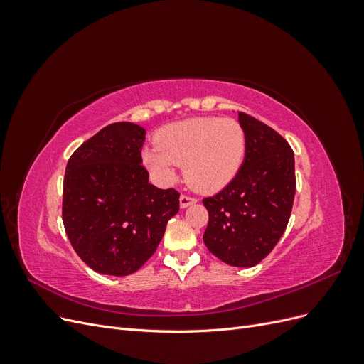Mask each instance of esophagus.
I'll list each match as a JSON object with an SVG mask.
<instances>
[{
	"mask_svg": "<svg viewBox=\"0 0 364 364\" xmlns=\"http://www.w3.org/2000/svg\"><path fill=\"white\" fill-rule=\"evenodd\" d=\"M197 202L196 197H191V196H186V194H182L181 199H179V203H181V208H186L190 205H194Z\"/></svg>",
	"mask_w": 364,
	"mask_h": 364,
	"instance_id": "esophagus-1",
	"label": "esophagus"
}]
</instances>
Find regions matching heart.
<instances>
[{"instance_id": "1", "label": "heart", "mask_w": 364, "mask_h": 364, "mask_svg": "<svg viewBox=\"0 0 364 364\" xmlns=\"http://www.w3.org/2000/svg\"><path fill=\"white\" fill-rule=\"evenodd\" d=\"M158 147L142 150V162L159 183H173L176 165L196 191L217 193L232 181L246 156V132L234 118L196 117L161 129Z\"/></svg>"}]
</instances>
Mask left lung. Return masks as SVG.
Returning <instances> with one entry per match:
<instances>
[{"mask_svg": "<svg viewBox=\"0 0 364 364\" xmlns=\"http://www.w3.org/2000/svg\"><path fill=\"white\" fill-rule=\"evenodd\" d=\"M238 121L247 147L235 178L203 199L209 220L203 241L234 267H253L277 246L291 214L296 176L290 144L277 130L245 112Z\"/></svg>", "mask_w": 364, "mask_h": 364, "instance_id": "obj_1", "label": "left lung"}]
</instances>
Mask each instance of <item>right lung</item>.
<instances>
[{"label": "right lung", "instance_id": "right-lung-1", "mask_svg": "<svg viewBox=\"0 0 364 364\" xmlns=\"http://www.w3.org/2000/svg\"><path fill=\"white\" fill-rule=\"evenodd\" d=\"M146 130L114 123L77 149L65 171L62 220L71 246L92 270L127 277L142 267L179 211V193L149 182Z\"/></svg>", "mask_w": 364, "mask_h": 364}]
</instances>
